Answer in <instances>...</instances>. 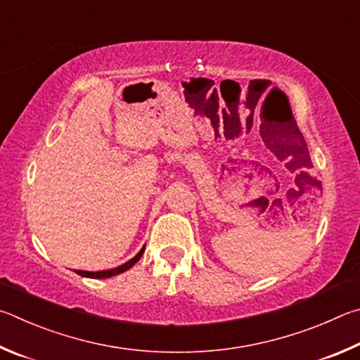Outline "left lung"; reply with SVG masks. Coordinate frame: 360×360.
<instances>
[{"label": "left lung", "mask_w": 360, "mask_h": 360, "mask_svg": "<svg viewBox=\"0 0 360 360\" xmlns=\"http://www.w3.org/2000/svg\"><path fill=\"white\" fill-rule=\"evenodd\" d=\"M295 141H299V145H302V147H307V143H305V139H304V136H302V132L300 131H297L295 132ZM305 160H310V155H308V150L305 148Z\"/></svg>", "instance_id": "8db88e82"}]
</instances>
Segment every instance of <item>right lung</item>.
I'll list each match as a JSON object with an SVG mask.
<instances>
[{
	"mask_svg": "<svg viewBox=\"0 0 360 360\" xmlns=\"http://www.w3.org/2000/svg\"><path fill=\"white\" fill-rule=\"evenodd\" d=\"M143 250L145 247L139 251V253L132 257V259H129L128 262L122 264V266H118L115 269H110V270H103V272H85V270H75V274L80 275V276H86V278H110V276H115L118 274H123L126 272V270L131 269L134 264L141 259V256L143 255Z\"/></svg>",
	"mask_w": 360,
	"mask_h": 360,
	"instance_id": "obj_1",
	"label": "right lung"
}]
</instances>
